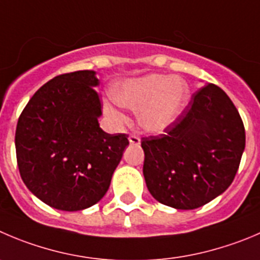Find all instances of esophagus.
<instances>
[{
  "label": "esophagus",
  "mask_w": 260,
  "mask_h": 260,
  "mask_svg": "<svg viewBox=\"0 0 260 260\" xmlns=\"http://www.w3.org/2000/svg\"><path fill=\"white\" fill-rule=\"evenodd\" d=\"M128 142L132 143V144H140L139 135L132 134V135H130V137H128Z\"/></svg>",
  "instance_id": "1"
}]
</instances>
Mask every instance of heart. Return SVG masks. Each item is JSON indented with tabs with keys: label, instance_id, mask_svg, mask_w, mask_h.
I'll return each mask as SVG.
<instances>
[{
	"label": "heart",
	"instance_id": "heart-1",
	"mask_svg": "<svg viewBox=\"0 0 260 260\" xmlns=\"http://www.w3.org/2000/svg\"><path fill=\"white\" fill-rule=\"evenodd\" d=\"M189 97V88L181 79L153 74L130 79L113 86L112 100L123 107H140L139 121L149 132H162L181 113ZM105 110L116 121L125 116L116 106L107 103Z\"/></svg>",
	"mask_w": 260,
	"mask_h": 260
}]
</instances>
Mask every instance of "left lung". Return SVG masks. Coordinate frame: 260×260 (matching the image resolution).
I'll use <instances>...</instances> for the list:
<instances>
[{"label":"left lung","instance_id":"1","mask_svg":"<svg viewBox=\"0 0 260 260\" xmlns=\"http://www.w3.org/2000/svg\"><path fill=\"white\" fill-rule=\"evenodd\" d=\"M147 187L155 200L195 209L234 181L245 149V127L229 95L209 83L163 130L142 138Z\"/></svg>","mask_w":260,"mask_h":260}]
</instances>
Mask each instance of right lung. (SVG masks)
<instances>
[{
  "label": "right lung",
  "mask_w": 260,
  "mask_h": 260,
  "mask_svg": "<svg viewBox=\"0 0 260 260\" xmlns=\"http://www.w3.org/2000/svg\"><path fill=\"white\" fill-rule=\"evenodd\" d=\"M94 71L61 74L38 89L17 120L19 172L37 198L60 211L100 202L128 145L127 134L100 127Z\"/></svg>",
  "instance_id": "add662e5"
}]
</instances>
